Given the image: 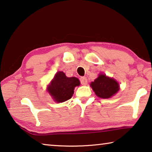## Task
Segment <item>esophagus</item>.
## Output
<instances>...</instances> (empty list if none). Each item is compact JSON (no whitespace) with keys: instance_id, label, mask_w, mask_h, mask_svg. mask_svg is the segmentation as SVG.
I'll list each match as a JSON object with an SVG mask.
<instances>
[{"instance_id":"esophagus-1","label":"esophagus","mask_w":152,"mask_h":152,"mask_svg":"<svg viewBox=\"0 0 152 152\" xmlns=\"http://www.w3.org/2000/svg\"><path fill=\"white\" fill-rule=\"evenodd\" d=\"M80 82L82 85H86L88 83L87 78L86 77H80Z\"/></svg>"}]
</instances>
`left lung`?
<instances>
[{"mask_svg":"<svg viewBox=\"0 0 152 152\" xmlns=\"http://www.w3.org/2000/svg\"><path fill=\"white\" fill-rule=\"evenodd\" d=\"M91 86L96 95L103 99L111 97L119 90L117 81L113 78L108 77L105 75H99V76L91 83Z\"/></svg>","mask_w":152,"mask_h":152,"instance_id":"8db88e82","label":"left lung"}]
</instances>
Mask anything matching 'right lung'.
<instances>
[{"instance_id": "add662e5", "label": "right lung", "mask_w": 152, "mask_h": 152, "mask_svg": "<svg viewBox=\"0 0 152 152\" xmlns=\"http://www.w3.org/2000/svg\"><path fill=\"white\" fill-rule=\"evenodd\" d=\"M80 82L76 77H67L64 72L59 71L48 88V92L56 102L60 103L70 99L74 93L75 86Z\"/></svg>"}]
</instances>
